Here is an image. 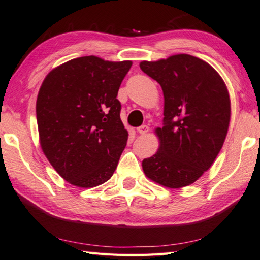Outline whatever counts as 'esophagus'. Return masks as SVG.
Segmentation results:
<instances>
[{
    "instance_id": "1",
    "label": "esophagus",
    "mask_w": 260,
    "mask_h": 260,
    "mask_svg": "<svg viewBox=\"0 0 260 260\" xmlns=\"http://www.w3.org/2000/svg\"><path fill=\"white\" fill-rule=\"evenodd\" d=\"M137 131H138L140 135H146L147 132L149 131V128L147 125H141V126H139L138 129H137Z\"/></svg>"
}]
</instances>
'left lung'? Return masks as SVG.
Wrapping results in <instances>:
<instances>
[{"instance_id": "1", "label": "left lung", "mask_w": 260, "mask_h": 260, "mask_svg": "<svg viewBox=\"0 0 260 260\" xmlns=\"http://www.w3.org/2000/svg\"><path fill=\"white\" fill-rule=\"evenodd\" d=\"M139 66L164 95V125L155 129L159 147L143 160L144 173L166 188L187 187L213 165L226 138L231 117L228 87L212 66L188 54Z\"/></svg>"}]
</instances>
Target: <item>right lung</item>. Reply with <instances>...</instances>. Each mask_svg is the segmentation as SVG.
I'll list each match as a JSON object with an SVG mask.
<instances>
[{"instance_id": "right-lung-1", "label": "right lung", "mask_w": 260, "mask_h": 260, "mask_svg": "<svg viewBox=\"0 0 260 260\" xmlns=\"http://www.w3.org/2000/svg\"><path fill=\"white\" fill-rule=\"evenodd\" d=\"M131 66L77 57L54 68L39 88V144L54 170L76 187H97L114 173L128 140L116 96Z\"/></svg>"}]
</instances>
